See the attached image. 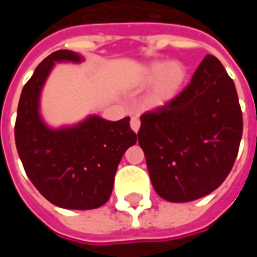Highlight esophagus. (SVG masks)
Here are the masks:
<instances>
[{"label":"esophagus","instance_id":"34e87169","mask_svg":"<svg viewBox=\"0 0 257 257\" xmlns=\"http://www.w3.org/2000/svg\"><path fill=\"white\" fill-rule=\"evenodd\" d=\"M131 128H132L134 132H138V131H139L140 119L138 115H132V117H131Z\"/></svg>","mask_w":257,"mask_h":257}]
</instances>
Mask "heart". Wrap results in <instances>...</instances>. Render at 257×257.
Masks as SVG:
<instances>
[{
	"label": "heart",
	"mask_w": 257,
	"mask_h": 257,
	"mask_svg": "<svg viewBox=\"0 0 257 257\" xmlns=\"http://www.w3.org/2000/svg\"><path fill=\"white\" fill-rule=\"evenodd\" d=\"M186 75V67L179 62H151L147 64L140 78L143 85L154 84L147 103L151 107H160L173 100L182 89Z\"/></svg>",
	"instance_id": "1"
}]
</instances>
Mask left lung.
I'll return each instance as SVG.
<instances>
[{
    "mask_svg": "<svg viewBox=\"0 0 257 257\" xmlns=\"http://www.w3.org/2000/svg\"><path fill=\"white\" fill-rule=\"evenodd\" d=\"M138 132L157 194L189 202L220 186L242 136L237 90L223 64L206 55L173 100L145 112Z\"/></svg>",
    "mask_w": 257,
    "mask_h": 257,
    "instance_id": "left-lung-1",
    "label": "left lung"
}]
</instances>
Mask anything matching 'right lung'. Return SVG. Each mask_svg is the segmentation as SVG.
<instances>
[{
	"label": "right lung",
	"mask_w": 257,
	"mask_h": 257,
	"mask_svg": "<svg viewBox=\"0 0 257 257\" xmlns=\"http://www.w3.org/2000/svg\"><path fill=\"white\" fill-rule=\"evenodd\" d=\"M71 51H56L38 64L20 95L15 142L27 176L56 206L95 209L110 198L123 153L136 143L129 117L106 121L90 115L78 125L52 129L40 115V95L56 62L78 63Z\"/></svg>",
	"instance_id": "right-lung-1"
}]
</instances>
